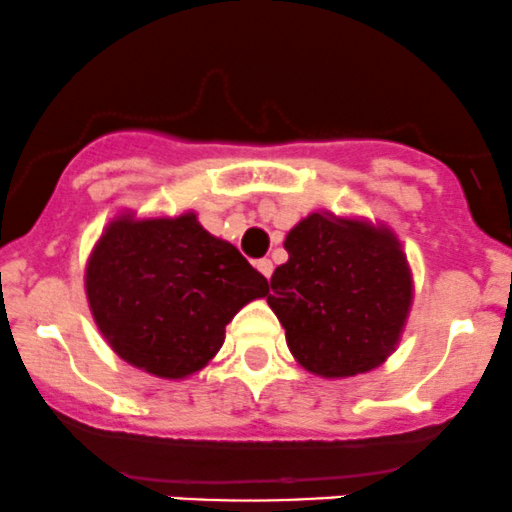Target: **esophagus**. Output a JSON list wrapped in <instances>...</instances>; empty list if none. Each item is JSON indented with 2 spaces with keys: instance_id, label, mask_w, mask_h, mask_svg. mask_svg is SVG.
Wrapping results in <instances>:
<instances>
[{
  "instance_id": "obj_1",
  "label": "esophagus",
  "mask_w": 512,
  "mask_h": 512,
  "mask_svg": "<svg viewBox=\"0 0 512 512\" xmlns=\"http://www.w3.org/2000/svg\"><path fill=\"white\" fill-rule=\"evenodd\" d=\"M256 268H258V271H261V276H266V281H268V278H271L273 263L268 261V258H261V261H256Z\"/></svg>"
}]
</instances>
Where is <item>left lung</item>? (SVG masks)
I'll list each match as a JSON object with an SVG mask.
<instances>
[{
    "label": "left lung",
    "instance_id": "left-lung-1",
    "mask_svg": "<svg viewBox=\"0 0 512 512\" xmlns=\"http://www.w3.org/2000/svg\"><path fill=\"white\" fill-rule=\"evenodd\" d=\"M268 305L303 370L345 379L377 370L397 350L414 303L399 236L382 221L313 212L288 231Z\"/></svg>",
    "mask_w": 512,
    "mask_h": 512
}]
</instances>
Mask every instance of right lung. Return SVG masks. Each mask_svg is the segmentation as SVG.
Returning <instances> with one entry per match:
<instances>
[{
	"mask_svg": "<svg viewBox=\"0 0 512 512\" xmlns=\"http://www.w3.org/2000/svg\"><path fill=\"white\" fill-rule=\"evenodd\" d=\"M88 308L110 350L160 379L202 372L226 325L268 293L261 273L197 214H115L83 271Z\"/></svg>",
	"mask_w": 512,
	"mask_h": 512,
	"instance_id": "add662e5",
	"label": "right lung"
}]
</instances>
